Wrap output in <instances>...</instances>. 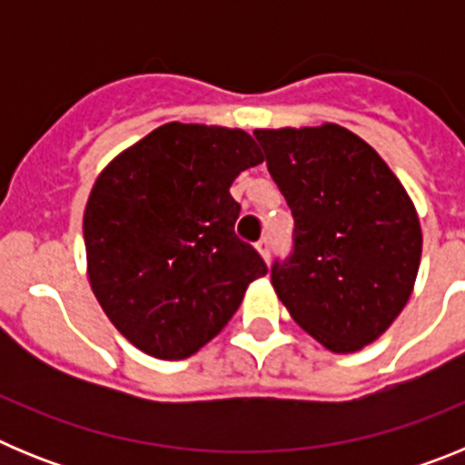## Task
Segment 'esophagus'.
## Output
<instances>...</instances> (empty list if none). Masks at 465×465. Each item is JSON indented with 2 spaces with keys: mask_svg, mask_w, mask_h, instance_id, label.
<instances>
[{
  "mask_svg": "<svg viewBox=\"0 0 465 465\" xmlns=\"http://www.w3.org/2000/svg\"><path fill=\"white\" fill-rule=\"evenodd\" d=\"M256 249H258V253H261V256H262V261L270 262V240H268V237H262V240H258L256 242Z\"/></svg>",
  "mask_w": 465,
  "mask_h": 465,
  "instance_id": "obj_1",
  "label": "esophagus"
}]
</instances>
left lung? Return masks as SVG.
<instances>
[{
  "label": "left lung",
  "instance_id": "left-lung-1",
  "mask_svg": "<svg viewBox=\"0 0 465 465\" xmlns=\"http://www.w3.org/2000/svg\"><path fill=\"white\" fill-rule=\"evenodd\" d=\"M293 213V252L272 286L293 322L335 354L377 340L402 312L421 261L417 209L371 143L335 123L256 130Z\"/></svg>",
  "mask_w": 465,
  "mask_h": 465
}]
</instances>
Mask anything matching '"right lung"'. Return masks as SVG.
Listing matches in <instances>:
<instances>
[{"mask_svg": "<svg viewBox=\"0 0 465 465\" xmlns=\"http://www.w3.org/2000/svg\"><path fill=\"white\" fill-rule=\"evenodd\" d=\"M262 163L244 130L167 123L104 167L84 213L88 277L111 323L155 359L195 354L268 274L235 235L237 174Z\"/></svg>", "mask_w": 465, "mask_h": 465, "instance_id": "right-lung-1", "label": "right lung"}]
</instances>
